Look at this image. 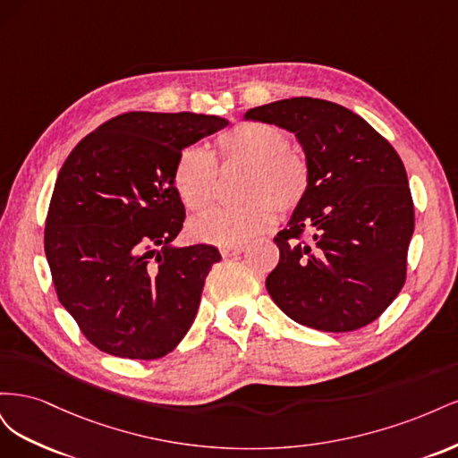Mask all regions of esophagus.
<instances>
[{
	"instance_id": "obj_1",
	"label": "esophagus",
	"mask_w": 458,
	"mask_h": 458,
	"mask_svg": "<svg viewBox=\"0 0 458 458\" xmlns=\"http://www.w3.org/2000/svg\"><path fill=\"white\" fill-rule=\"evenodd\" d=\"M246 246H224L221 248V256L224 258H231V256H237V254H242Z\"/></svg>"
}]
</instances>
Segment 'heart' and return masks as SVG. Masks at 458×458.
Returning <instances> with one entry per match:
<instances>
[{
	"label": "heart",
	"instance_id": "heart-1",
	"mask_svg": "<svg viewBox=\"0 0 458 458\" xmlns=\"http://www.w3.org/2000/svg\"><path fill=\"white\" fill-rule=\"evenodd\" d=\"M224 165H248L242 199L237 208H214L191 219L192 239L216 246H241L275 224V212L288 214L306 199L311 182L308 157L288 145V133L267 122H241L217 137ZM179 199L192 212L206 210L216 199L217 164L210 152L187 147L174 170Z\"/></svg>",
	"mask_w": 458,
	"mask_h": 458
}]
</instances>
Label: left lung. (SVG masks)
Returning <instances> with one entry per match:
<instances>
[{"label": "left lung", "mask_w": 458, "mask_h": 458, "mask_svg": "<svg viewBox=\"0 0 458 458\" xmlns=\"http://www.w3.org/2000/svg\"><path fill=\"white\" fill-rule=\"evenodd\" d=\"M246 120L293 131L311 182L286 229L266 286L293 321L350 332L378 318L407 276L414 206L395 148L342 105L293 97L250 108Z\"/></svg>", "instance_id": "obj_1"}]
</instances>
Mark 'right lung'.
I'll use <instances>...</instances> for the list:
<instances>
[{"label":"right lung","mask_w":458,"mask_h":458,"mask_svg":"<svg viewBox=\"0 0 458 458\" xmlns=\"http://www.w3.org/2000/svg\"><path fill=\"white\" fill-rule=\"evenodd\" d=\"M192 113H126L81 140L53 189L44 246L63 308L95 348L158 359L195 321L217 248H177L183 148L227 126Z\"/></svg>","instance_id":"1"}]
</instances>
